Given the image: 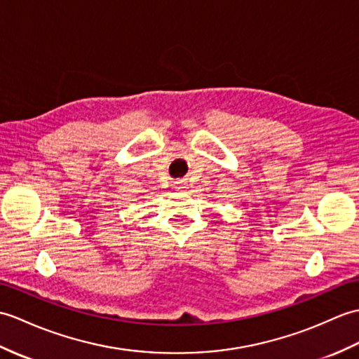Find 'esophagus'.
<instances>
[{
	"label": "esophagus",
	"instance_id": "obj_1",
	"mask_svg": "<svg viewBox=\"0 0 359 359\" xmlns=\"http://www.w3.org/2000/svg\"><path fill=\"white\" fill-rule=\"evenodd\" d=\"M184 186H186V181H182V180L175 181V189H184Z\"/></svg>",
	"mask_w": 359,
	"mask_h": 359
}]
</instances>
